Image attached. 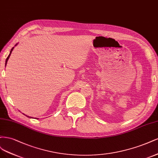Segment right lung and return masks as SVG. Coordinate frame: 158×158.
<instances>
[{
    "mask_svg": "<svg viewBox=\"0 0 158 158\" xmlns=\"http://www.w3.org/2000/svg\"><path fill=\"white\" fill-rule=\"evenodd\" d=\"M18 44V43L16 44V45H15V47H16V46ZM14 47H13L12 49H11V50H10V54H9V55H8V56L7 57V58H6V62H5V65H6V64H7V62H8V59H9V58H10V54H11V53H12V50H13V49H14ZM25 115V114H24ZM25 116H27V118H31V117H29V116H27V115H25ZM37 119H38V118H36Z\"/></svg>",
    "mask_w": 158,
    "mask_h": 158,
    "instance_id": "right-lung-1",
    "label": "right lung"
}]
</instances>
